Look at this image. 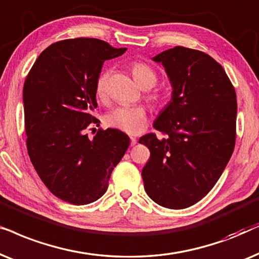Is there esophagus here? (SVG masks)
<instances>
[{
  "label": "esophagus",
  "mask_w": 259,
  "mask_h": 259,
  "mask_svg": "<svg viewBox=\"0 0 259 259\" xmlns=\"http://www.w3.org/2000/svg\"><path fill=\"white\" fill-rule=\"evenodd\" d=\"M136 143H137V140L135 137H130V144H132V146H135Z\"/></svg>",
  "instance_id": "obj_1"
}]
</instances>
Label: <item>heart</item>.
Listing matches in <instances>:
<instances>
[{
    "label": "heart",
    "mask_w": 259,
    "mask_h": 259,
    "mask_svg": "<svg viewBox=\"0 0 259 259\" xmlns=\"http://www.w3.org/2000/svg\"><path fill=\"white\" fill-rule=\"evenodd\" d=\"M133 74L137 84L142 89H151L157 81V74L154 68L142 61L133 65ZM106 82H108V72L104 71L98 75L96 80L95 91L98 98L102 99L105 97ZM105 122L109 126L119 132L129 135H137L147 126L148 118L146 110L141 106H119L106 115Z\"/></svg>",
    "instance_id": "heart-1"
}]
</instances>
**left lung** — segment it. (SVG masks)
<instances>
[{"label":"left lung","mask_w":259,"mask_h":259,"mask_svg":"<svg viewBox=\"0 0 259 259\" xmlns=\"http://www.w3.org/2000/svg\"><path fill=\"white\" fill-rule=\"evenodd\" d=\"M162 64L171 97L154 134L139 142L150 150L144 189L162 207L181 209L201 200L229 163L236 142L237 97L225 71L204 52L177 46L153 58Z\"/></svg>","instance_id":"left-lung-1"}]
</instances>
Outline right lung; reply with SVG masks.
<instances>
[{
    "label": "right lung",
    "instance_id": "obj_1",
    "mask_svg": "<svg viewBox=\"0 0 259 259\" xmlns=\"http://www.w3.org/2000/svg\"><path fill=\"white\" fill-rule=\"evenodd\" d=\"M126 48L94 37L59 41L39 55L23 86L27 149L45 186L73 205L104 195L113 168L130 144L126 134L108 127L92 139L97 123L96 80L105 60Z\"/></svg>",
    "mask_w": 259,
    "mask_h": 259
}]
</instances>
